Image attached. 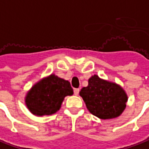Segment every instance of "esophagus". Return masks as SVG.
<instances>
[{
	"instance_id": "esophagus-1",
	"label": "esophagus",
	"mask_w": 149,
	"mask_h": 149,
	"mask_svg": "<svg viewBox=\"0 0 149 149\" xmlns=\"http://www.w3.org/2000/svg\"><path fill=\"white\" fill-rule=\"evenodd\" d=\"M74 91L75 95H77L79 94V91H79V89H74V91Z\"/></svg>"
}]
</instances>
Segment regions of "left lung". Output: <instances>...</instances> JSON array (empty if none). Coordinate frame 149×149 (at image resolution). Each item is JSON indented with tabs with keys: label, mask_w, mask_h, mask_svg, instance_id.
<instances>
[{
	"label": "left lung",
	"mask_w": 149,
	"mask_h": 149,
	"mask_svg": "<svg viewBox=\"0 0 149 149\" xmlns=\"http://www.w3.org/2000/svg\"><path fill=\"white\" fill-rule=\"evenodd\" d=\"M80 95L90 113L100 119L119 117L126 107L125 91L116 83L103 80L97 75L89 79L88 86L81 90Z\"/></svg>",
	"instance_id": "1"
}]
</instances>
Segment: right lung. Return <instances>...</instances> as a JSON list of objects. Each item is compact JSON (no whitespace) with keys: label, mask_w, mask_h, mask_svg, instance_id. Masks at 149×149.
<instances>
[{"label":"right lung","mask_w":149,"mask_h":149,"mask_svg":"<svg viewBox=\"0 0 149 149\" xmlns=\"http://www.w3.org/2000/svg\"><path fill=\"white\" fill-rule=\"evenodd\" d=\"M72 95L73 90L70 82L52 74L32 86L25 102L34 115H51L59 110L64 97Z\"/></svg>","instance_id":"right-lung-1"}]
</instances>
